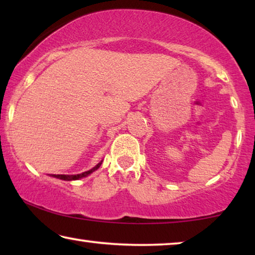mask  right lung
<instances>
[{"instance_id":"obj_1","label":"right lung","mask_w":255,"mask_h":255,"mask_svg":"<svg viewBox=\"0 0 255 255\" xmlns=\"http://www.w3.org/2000/svg\"><path fill=\"white\" fill-rule=\"evenodd\" d=\"M102 164V161L98 164V165H96L93 167V169L86 171V172H83V173H80V174H50L51 176H54V178H57V179H60V180H65V181H73V180H79V179H82V178H85V176L90 175L91 173H93L94 171L98 170L99 167L101 166Z\"/></svg>"}]
</instances>
